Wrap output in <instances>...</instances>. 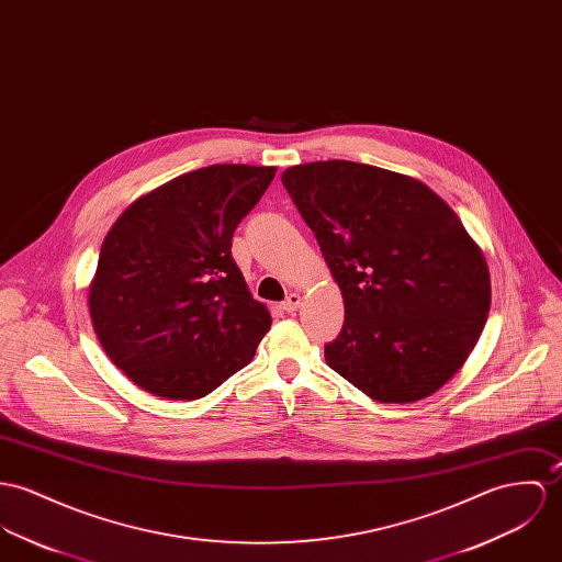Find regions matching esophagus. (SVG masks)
Here are the masks:
<instances>
[{
	"label": "esophagus",
	"instance_id": "1",
	"mask_svg": "<svg viewBox=\"0 0 562 562\" xmlns=\"http://www.w3.org/2000/svg\"><path fill=\"white\" fill-rule=\"evenodd\" d=\"M301 305H303V296H301V294H290V296L283 301L281 308L288 311V313H294V311L301 308Z\"/></svg>",
	"mask_w": 562,
	"mask_h": 562
}]
</instances>
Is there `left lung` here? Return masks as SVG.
<instances>
[{
    "instance_id": "obj_1",
    "label": "left lung",
    "mask_w": 562,
    "mask_h": 562,
    "mask_svg": "<svg viewBox=\"0 0 562 562\" xmlns=\"http://www.w3.org/2000/svg\"><path fill=\"white\" fill-rule=\"evenodd\" d=\"M283 187L341 290L330 369L382 404L442 389L474 350L490 268L456 210L420 180L352 160L288 167Z\"/></svg>"
}]
</instances>
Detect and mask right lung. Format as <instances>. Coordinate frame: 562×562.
I'll list each match as a JSON object with an SVG mask.
<instances>
[{
  "label": "right lung",
  "mask_w": 562,
  "mask_h": 562,
  "mask_svg": "<svg viewBox=\"0 0 562 562\" xmlns=\"http://www.w3.org/2000/svg\"><path fill=\"white\" fill-rule=\"evenodd\" d=\"M277 167L210 165L137 198L102 240L88 308L104 355L162 400H200L256 357L272 317L232 236Z\"/></svg>",
  "instance_id": "add662e5"
}]
</instances>
